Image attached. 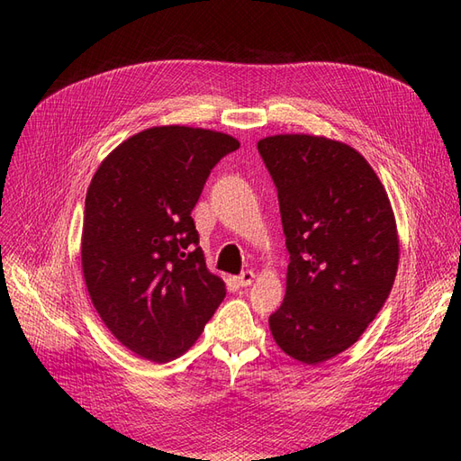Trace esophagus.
<instances>
[{
  "instance_id": "esophagus-1",
  "label": "esophagus",
  "mask_w": 461,
  "mask_h": 461,
  "mask_svg": "<svg viewBox=\"0 0 461 461\" xmlns=\"http://www.w3.org/2000/svg\"><path fill=\"white\" fill-rule=\"evenodd\" d=\"M254 278H256L254 271H242L239 276H236V285H239V286H248V285L254 283Z\"/></svg>"
}]
</instances>
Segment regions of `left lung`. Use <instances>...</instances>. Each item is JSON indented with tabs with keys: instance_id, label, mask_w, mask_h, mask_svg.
Masks as SVG:
<instances>
[{
	"instance_id": "1",
	"label": "left lung",
	"mask_w": 461,
	"mask_h": 461,
	"mask_svg": "<svg viewBox=\"0 0 461 461\" xmlns=\"http://www.w3.org/2000/svg\"><path fill=\"white\" fill-rule=\"evenodd\" d=\"M278 194L290 263L269 327L278 348L315 366L350 348L384 305L398 269L393 207L359 151L310 134L258 142Z\"/></svg>"
}]
</instances>
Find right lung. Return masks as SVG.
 <instances>
[{
    "mask_svg": "<svg viewBox=\"0 0 461 461\" xmlns=\"http://www.w3.org/2000/svg\"><path fill=\"white\" fill-rule=\"evenodd\" d=\"M239 148L215 131L153 127L117 146L92 178L82 273L105 327L140 357L183 356L227 294L205 267L192 209Z\"/></svg>",
    "mask_w": 461,
    "mask_h": 461,
    "instance_id": "obj_1",
    "label": "right lung"
}]
</instances>
